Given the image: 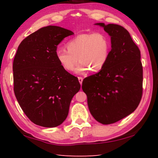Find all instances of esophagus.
I'll list each match as a JSON object with an SVG mask.
<instances>
[{"label": "esophagus", "mask_w": 158, "mask_h": 158, "mask_svg": "<svg viewBox=\"0 0 158 158\" xmlns=\"http://www.w3.org/2000/svg\"><path fill=\"white\" fill-rule=\"evenodd\" d=\"M78 79H79V83H80V84H82V81H83V78L82 77H78Z\"/></svg>", "instance_id": "obj_1"}]
</instances>
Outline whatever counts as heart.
Listing matches in <instances>:
<instances>
[{"label": "heart", "instance_id": "heart-1", "mask_svg": "<svg viewBox=\"0 0 158 158\" xmlns=\"http://www.w3.org/2000/svg\"><path fill=\"white\" fill-rule=\"evenodd\" d=\"M66 47L68 50L58 48L55 51L59 64L65 70L73 71L79 61L76 73L85 74L90 69L99 71L104 66L108 58L110 39L102 31L85 33L69 40Z\"/></svg>", "mask_w": 158, "mask_h": 158}]
</instances>
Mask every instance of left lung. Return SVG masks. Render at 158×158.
<instances>
[{
	"instance_id": "1",
	"label": "left lung",
	"mask_w": 158,
	"mask_h": 158,
	"mask_svg": "<svg viewBox=\"0 0 158 158\" xmlns=\"http://www.w3.org/2000/svg\"><path fill=\"white\" fill-rule=\"evenodd\" d=\"M110 36L111 50L99 73L83 80L89 110L97 122L110 124L129 115L142 96L143 69L140 51L121 25L95 23Z\"/></svg>"
}]
</instances>
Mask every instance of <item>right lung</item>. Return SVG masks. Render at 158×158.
Listing matches in <instances>:
<instances>
[{
	"instance_id": "right-lung-1",
	"label": "right lung",
	"mask_w": 158,
	"mask_h": 158,
	"mask_svg": "<svg viewBox=\"0 0 158 158\" xmlns=\"http://www.w3.org/2000/svg\"><path fill=\"white\" fill-rule=\"evenodd\" d=\"M74 33L59 26L42 27L20 44L13 62L14 90L20 106L34 124L58 127L81 88L78 78L62 68L55 51Z\"/></svg>"
}]
</instances>
